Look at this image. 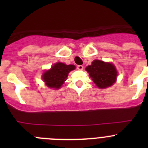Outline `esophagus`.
Masks as SVG:
<instances>
[{"label":"esophagus","instance_id":"34e87169","mask_svg":"<svg viewBox=\"0 0 148 148\" xmlns=\"http://www.w3.org/2000/svg\"><path fill=\"white\" fill-rule=\"evenodd\" d=\"M77 69H78V70H82L84 69V66H82V65H78V66H77Z\"/></svg>","mask_w":148,"mask_h":148}]
</instances>
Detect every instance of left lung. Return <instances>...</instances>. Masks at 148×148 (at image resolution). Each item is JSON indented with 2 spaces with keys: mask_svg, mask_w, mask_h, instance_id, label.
Returning a JSON list of instances; mask_svg holds the SVG:
<instances>
[{
  "mask_svg": "<svg viewBox=\"0 0 148 148\" xmlns=\"http://www.w3.org/2000/svg\"><path fill=\"white\" fill-rule=\"evenodd\" d=\"M86 70L99 88L110 87L116 82L117 71L113 64L95 60L86 67Z\"/></svg>",
  "mask_w": 148,
  "mask_h": 148,
  "instance_id": "8db88e82",
  "label": "left lung"
}]
</instances>
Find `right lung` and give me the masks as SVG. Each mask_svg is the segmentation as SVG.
Returning a JSON list of instances; mask_svg holds the SVG:
<instances>
[{"label":"right lung","instance_id":"1","mask_svg":"<svg viewBox=\"0 0 148 148\" xmlns=\"http://www.w3.org/2000/svg\"><path fill=\"white\" fill-rule=\"evenodd\" d=\"M75 68L74 65H66L58 62L52 66L50 70L43 74V80L48 87L58 89L66 81L68 74Z\"/></svg>","mask_w":148,"mask_h":148}]
</instances>
